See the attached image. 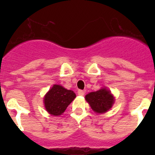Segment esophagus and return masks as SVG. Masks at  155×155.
I'll return each mask as SVG.
<instances>
[{"label": "esophagus", "instance_id": "esophagus-1", "mask_svg": "<svg viewBox=\"0 0 155 155\" xmlns=\"http://www.w3.org/2000/svg\"><path fill=\"white\" fill-rule=\"evenodd\" d=\"M78 95L83 96L84 94V91H83V90H78Z\"/></svg>", "mask_w": 155, "mask_h": 155}]
</instances>
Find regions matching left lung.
I'll return each instance as SVG.
<instances>
[{
  "label": "left lung",
  "instance_id": "left-lung-1",
  "mask_svg": "<svg viewBox=\"0 0 155 155\" xmlns=\"http://www.w3.org/2000/svg\"><path fill=\"white\" fill-rule=\"evenodd\" d=\"M85 100L94 112L104 113L112 108L115 99L110 91L102 87L98 91L86 94Z\"/></svg>",
  "mask_w": 155,
  "mask_h": 155
}]
</instances>
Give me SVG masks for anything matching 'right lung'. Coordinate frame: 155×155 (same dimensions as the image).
Returning <instances> with one entry per match:
<instances>
[{
    "mask_svg": "<svg viewBox=\"0 0 155 155\" xmlns=\"http://www.w3.org/2000/svg\"><path fill=\"white\" fill-rule=\"evenodd\" d=\"M75 97L73 91L66 89L60 84H54L43 98L45 108L50 115L58 116L64 113Z\"/></svg>",
    "mask_w": 155,
    "mask_h": 155,
    "instance_id": "add662e5",
    "label": "right lung"
}]
</instances>
